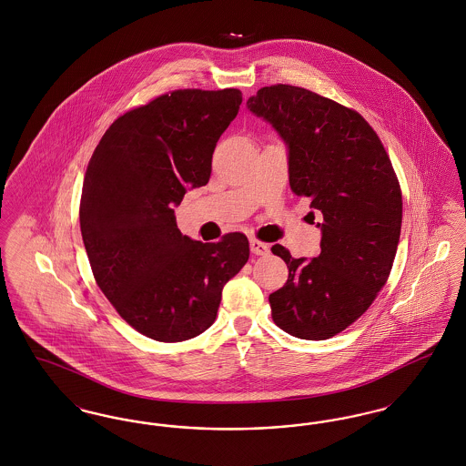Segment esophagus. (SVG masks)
I'll use <instances>...</instances> for the list:
<instances>
[{"label": "esophagus", "instance_id": "34e87169", "mask_svg": "<svg viewBox=\"0 0 466 466\" xmlns=\"http://www.w3.org/2000/svg\"><path fill=\"white\" fill-rule=\"evenodd\" d=\"M249 248H251V253H255V255H267L268 253V244L262 243L258 239H251Z\"/></svg>", "mask_w": 466, "mask_h": 466}]
</instances>
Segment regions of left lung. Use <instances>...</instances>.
Returning <instances> with one entry per match:
<instances>
[{
  "mask_svg": "<svg viewBox=\"0 0 466 466\" xmlns=\"http://www.w3.org/2000/svg\"><path fill=\"white\" fill-rule=\"evenodd\" d=\"M246 106L287 143L293 194L323 215L316 258L270 248L289 266L285 287L268 295L272 319L299 339H330L370 308L391 272L401 228L399 179L358 111L283 84L258 90Z\"/></svg>",
  "mask_w": 466,
  "mask_h": 466,
  "instance_id": "8db88e82",
  "label": "left lung"
}]
</instances>
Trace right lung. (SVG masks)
<instances>
[{
    "mask_svg": "<svg viewBox=\"0 0 466 466\" xmlns=\"http://www.w3.org/2000/svg\"><path fill=\"white\" fill-rule=\"evenodd\" d=\"M241 103L238 89L162 94L118 116L90 157L80 230L92 274L134 330L158 342L208 330L225 283L249 258L241 232L200 243L175 217L187 188L209 181L217 141Z\"/></svg>",
    "mask_w": 466,
    "mask_h": 466,
    "instance_id": "1",
    "label": "right lung"
}]
</instances>
